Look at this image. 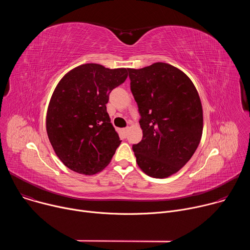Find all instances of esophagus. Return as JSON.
I'll return each mask as SVG.
<instances>
[{"label": "esophagus", "mask_w": 250, "mask_h": 250, "mask_svg": "<svg viewBox=\"0 0 250 250\" xmlns=\"http://www.w3.org/2000/svg\"><path fill=\"white\" fill-rule=\"evenodd\" d=\"M127 129H128V127H125V128H123V132H124V134H125V135L126 134V131H127Z\"/></svg>", "instance_id": "obj_1"}]
</instances>
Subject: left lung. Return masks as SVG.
Returning a JSON list of instances; mask_svg holds the SVG:
<instances>
[{"mask_svg":"<svg viewBox=\"0 0 250 250\" xmlns=\"http://www.w3.org/2000/svg\"><path fill=\"white\" fill-rule=\"evenodd\" d=\"M138 106L142 139L132 146L140 169L153 178L179 171L195 153L203 132V110L190 78L178 68L156 62L127 69Z\"/></svg>","mask_w":250,"mask_h":250,"instance_id":"1","label":"left lung"}]
</instances>
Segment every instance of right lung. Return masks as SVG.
<instances>
[{"instance_id":"add662e5","label":"right lung","mask_w":250,"mask_h":250,"mask_svg":"<svg viewBox=\"0 0 250 250\" xmlns=\"http://www.w3.org/2000/svg\"><path fill=\"white\" fill-rule=\"evenodd\" d=\"M127 69L80 65L56 86L46 115L50 144L65 166L80 174L103 170L121 145L108 112L109 95L127 78Z\"/></svg>"}]
</instances>
